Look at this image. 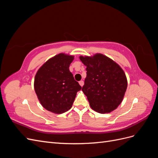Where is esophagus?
Segmentation results:
<instances>
[{"instance_id": "34e87169", "label": "esophagus", "mask_w": 158, "mask_h": 158, "mask_svg": "<svg viewBox=\"0 0 158 158\" xmlns=\"http://www.w3.org/2000/svg\"><path fill=\"white\" fill-rule=\"evenodd\" d=\"M84 81L83 80H81V81H80V82H79V84L81 85V86H83V85H84Z\"/></svg>"}]
</instances>
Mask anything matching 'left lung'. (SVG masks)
I'll return each instance as SVG.
<instances>
[{"label": "left lung", "mask_w": 158, "mask_h": 158, "mask_svg": "<svg viewBox=\"0 0 158 158\" xmlns=\"http://www.w3.org/2000/svg\"><path fill=\"white\" fill-rule=\"evenodd\" d=\"M86 66L82 92L89 106L99 113H107L115 109L123 101L127 88V80L123 70L109 57L102 54L93 56H80Z\"/></svg>", "instance_id": "8db88e82"}]
</instances>
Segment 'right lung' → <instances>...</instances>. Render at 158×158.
Segmentation results:
<instances>
[{
    "mask_svg": "<svg viewBox=\"0 0 158 158\" xmlns=\"http://www.w3.org/2000/svg\"><path fill=\"white\" fill-rule=\"evenodd\" d=\"M74 56L60 53L49 59L38 70L34 89L42 106L48 111L60 114L72 107L76 93L82 89L69 66Z\"/></svg>",
    "mask_w": 158,
    "mask_h": 158,
    "instance_id": "right-lung-1",
    "label": "right lung"
}]
</instances>
